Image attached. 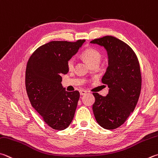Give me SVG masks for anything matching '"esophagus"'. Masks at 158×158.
I'll return each mask as SVG.
<instances>
[{
    "label": "esophagus",
    "mask_w": 158,
    "mask_h": 158,
    "mask_svg": "<svg viewBox=\"0 0 158 158\" xmlns=\"http://www.w3.org/2000/svg\"><path fill=\"white\" fill-rule=\"evenodd\" d=\"M79 93H80V94H81V95H84V94H85L87 93V92L85 91V90H79Z\"/></svg>",
    "instance_id": "esophagus-1"
}]
</instances>
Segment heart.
<instances>
[{
  "instance_id": "b5f03b06",
  "label": "heart",
  "mask_w": 158,
  "mask_h": 158,
  "mask_svg": "<svg viewBox=\"0 0 158 158\" xmlns=\"http://www.w3.org/2000/svg\"><path fill=\"white\" fill-rule=\"evenodd\" d=\"M81 55L85 61H86L89 64L92 65L93 64H99L100 61L102 59V55L99 52L94 48H88L83 52ZM75 64V60L72 57L69 59L67 61V67L70 70H73Z\"/></svg>"
}]
</instances>
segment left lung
Segmentation results:
<instances>
[{
	"mask_svg": "<svg viewBox=\"0 0 158 158\" xmlns=\"http://www.w3.org/2000/svg\"><path fill=\"white\" fill-rule=\"evenodd\" d=\"M91 44L104 47L108 56V66L102 81L108 85L106 97L93 93L94 117L105 129L119 127L133 113L142 87L139 61L133 49L124 41L112 36L94 39Z\"/></svg>",
	"mask_w": 158,
	"mask_h": 158,
	"instance_id": "8db88e82",
	"label": "left lung"
}]
</instances>
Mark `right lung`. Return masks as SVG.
<instances>
[{"label":"right lung","instance_id":"right-lung-1","mask_svg":"<svg viewBox=\"0 0 158 158\" xmlns=\"http://www.w3.org/2000/svg\"><path fill=\"white\" fill-rule=\"evenodd\" d=\"M85 41L49 42L37 48L27 61L25 88L28 98L44 121L54 130H64L74 118L80 94L77 90H65L61 75L68 73V60Z\"/></svg>","mask_w":158,"mask_h":158}]
</instances>
